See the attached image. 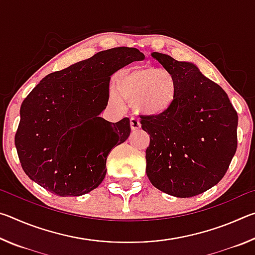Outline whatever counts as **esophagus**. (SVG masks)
<instances>
[{
    "instance_id": "obj_1",
    "label": "esophagus",
    "mask_w": 255,
    "mask_h": 255,
    "mask_svg": "<svg viewBox=\"0 0 255 255\" xmlns=\"http://www.w3.org/2000/svg\"><path fill=\"white\" fill-rule=\"evenodd\" d=\"M130 128L132 130H137L140 128V123L137 118H130Z\"/></svg>"
}]
</instances>
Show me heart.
I'll list each match as a JSON object with an SVG mask.
<instances>
[{
    "label": "heart",
    "instance_id": "obj_1",
    "mask_svg": "<svg viewBox=\"0 0 255 255\" xmlns=\"http://www.w3.org/2000/svg\"><path fill=\"white\" fill-rule=\"evenodd\" d=\"M114 91L118 98L130 102L138 114L156 117L174 106L179 85L166 68L133 66L115 76Z\"/></svg>",
    "mask_w": 255,
    "mask_h": 255
}]
</instances>
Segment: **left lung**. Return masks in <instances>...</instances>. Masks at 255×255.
Returning a JSON list of instances; mask_svg holds the SVG:
<instances>
[{"instance_id": "8db88e82", "label": "left lung", "mask_w": 255, "mask_h": 255, "mask_svg": "<svg viewBox=\"0 0 255 255\" xmlns=\"http://www.w3.org/2000/svg\"><path fill=\"white\" fill-rule=\"evenodd\" d=\"M179 85L171 109L140 117L148 132L146 174L167 195L189 198L213 188L225 175L237 147V112L226 92L193 63L152 53Z\"/></svg>"}]
</instances>
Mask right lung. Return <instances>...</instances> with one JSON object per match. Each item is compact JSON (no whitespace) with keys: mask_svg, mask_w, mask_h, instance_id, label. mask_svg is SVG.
Listing matches in <instances>:
<instances>
[{"mask_svg":"<svg viewBox=\"0 0 255 255\" xmlns=\"http://www.w3.org/2000/svg\"><path fill=\"white\" fill-rule=\"evenodd\" d=\"M145 56L117 47L81 60L40 81L20 108L14 143L30 179L60 197L85 195L107 173L110 150L130 135L128 118L100 117L109 100L110 76Z\"/></svg>","mask_w":255,"mask_h":255,"instance_id":"right-lung-1","label":"right lung"}]
</instances>
